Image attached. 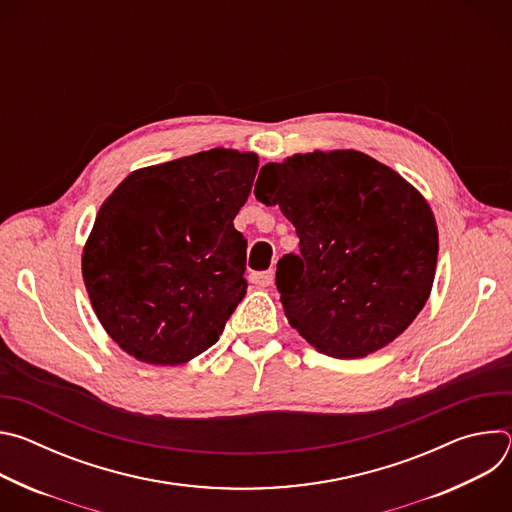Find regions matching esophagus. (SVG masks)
Masks as SVG:
<instances>
[{"label": "esophagus", "mask_w": 512, "mask_h": 512, "mask_svg": "<svg viewBox=\"0 0 512 512\" xmlns=\"http://www.w3.org/2000/svg\"><path fill=\"white\" fill-rule=\"evenodd\" d=\"M249 281L259 287H267L273 281V271H253L249 275Z\"/></svg>", "instance_id": "esophagus-1"}]
</instances>
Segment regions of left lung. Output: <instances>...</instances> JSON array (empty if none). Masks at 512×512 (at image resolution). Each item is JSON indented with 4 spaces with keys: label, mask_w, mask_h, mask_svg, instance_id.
Returning a JSON list of instances; mask_svg holds the SVG:
<instances>
[{
    "label": "left lung",
    "mask_w": 512,
    "mask_h": 512,
    "mask_svg": "<svg viewBox=\"0 0 512 512\" xmlns=\"http://www.w3.org/2000/svg\"><path fill=\"white\" fill-rule=\"evenodd\" d=\"M259 177L255 198L279 206L300 237V255H283L275 273L291 328L334 358L367 356L405 332L437 263L423 196L354 150L296 154Z\"/></svg>",
    "instance_id": "1"
}]
</instances>
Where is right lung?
Returning a JSON list of instances; mask_svg holds the SVG:
<instances>
[{"mask_svg": "<svg viewBox=\"0 0 512 512\" xmlns=\"http://www.w3.org/2000/svg\"><path fill=\"white\" fill-rule=\"evenodd\" d=\"M257 168L255 154L216 148L137 170L103 202L83 277L127 354L174 367L223 334L247 294V239L233 221Z\"/></svg>", "mask_w": 512, "mask_h": 512, "instance_id": "1", "label": "right lung"}]
</instances>
